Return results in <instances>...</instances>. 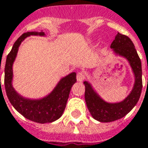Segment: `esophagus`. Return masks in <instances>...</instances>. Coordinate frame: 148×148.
Masks as SVG:
<instances>
[{
    "label": "esophagus",
    "instance_id": "34e87169",
    "mask_svg": "<svg viewBox=\"0 0 148 148\" xmlns=\"http://www.w3.org/2000/svg\"><path fill=\"white\" fill-rule=\"evenodd\" d=\"M76 79H77V81L82 82L83 80H84V74L82 72H78L77 75H76Z\"/></svg>",
    "mask_w": 148,
    "mask_h": 148
}]
</instances>
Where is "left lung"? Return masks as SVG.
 Here are the masks:
<instances>
[{"instance_id": "left-lung-1", "label": "left lung", "mask_w": 148, "mask_h": 148, "mask_svg": "<svg viewBox=\"0 0 148 148\" xmlns=\"http://www.w3.org/2000/svg\"><path fill=\"white\" fill-rule=\"evenodd\" d=\"M110 48L115 56L125 58L130 64L134 82L131 91L122 101L108 103L99 95L91 83L85 80V99L87 108L92 117L100 122H112L127 115L138 103L143 88L141 60L131 40L118 32Z\"/></svg>"}]
</instances>
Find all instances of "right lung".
Segmentation results:
<instances>
[{
	"instance_id": "right-lung-1",
	"label": "right lung",
	"mask_w": 148,
	"mask_h": 148,
	"mask_svg": "<svg viewBox=\"0 0 148 148\" xmlns=\"http://www.w3.org/2000/svg\"><path fill=\"white\" fill-rule=\"evenodd\" d=\"M30 36H45V33L43 31L26 32L14 42L5 62V92L13 107L25 118L40 124L53 122L62 116L71 89L76 82V73L71 72L67 76L62 77L53 90L40 99H29L18 94L13 86V65L16 59L20 45Z\"/></svg>"
}]
</instances>
